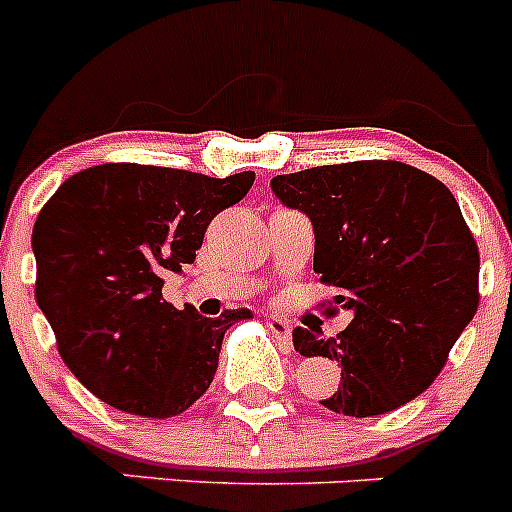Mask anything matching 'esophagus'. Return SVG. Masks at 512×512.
<instances>
[{
	"mask_svg": "<svg viewBox=\"0 0 512 512\" xmlns=\"http://www.w3.org/2000/svg\"><path fill=\"white\" fill-rule=\"evenodd\" d=\"M266 328H269L277 338H282V341H289V333H292V325H289L287 320L277 318V315H269V318H266Z\"/></svg>",
	"mask_w": 512,
	"mask_h": 512,
	"instance_id": "esophagus-1",
	"label": "esophagus"
}]
</instances>
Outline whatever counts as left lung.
<instances>
[{"mask_svg":"<svg viewBox=\"0 0 512 512\" xmlns=\"http://www.w3.org/2000/svg\"><path fill=\"white\" fill-rule=\"evenodd\" d=\"M271 192L307 215L312 269L351 312L338 338L292 330L302 356L341 364L320 405L369 418L428 390L479 302L477 243L449 187L400 161H354L279 174Z\"/></svg>","mask_w":512,"mask_h":512,"instance_id":"1","label":"left lung"}]
</instances>
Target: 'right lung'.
Segmentation results:
<instances>
[{"label": "right lung", "instance_id": "1", "mask_svg": "<svg viewBox=\"0 0 512 512\" xmlns=\"http://www.w3.org/2000/svg\"><path fill=\"white\" fill-rule=\"evenodd\" d=\"M251 184L253 171L210 179L102 164L69 176L45 202L33 228L35 300L92 395L143 418H174L205 395L223 336L251 310L205 318L192 305L176 310L161 289Z\"/></svg>", "mask_w": 512, "mask_h": 512}]
</instances>
